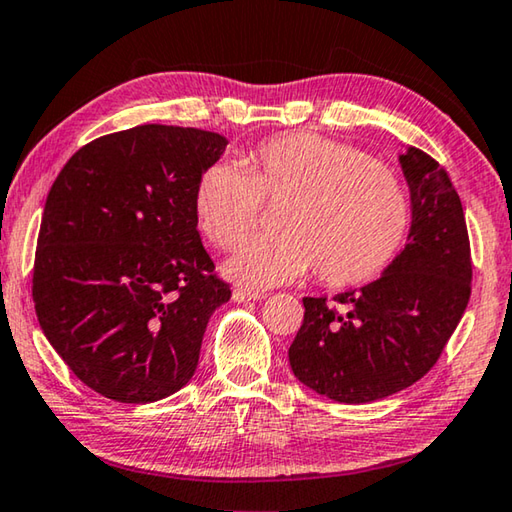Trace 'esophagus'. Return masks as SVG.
I'll return each mask as SVG.
<instances>
[{
  "label": "esophagus",
  "mask_w": 512,
  "mask_h": 512,
  "mask_svg": "<svg viewBox=\"0 0 512 512\" xmlns=\"http://www.w3.org/2000/svg\"><path fill=\"white\" fill-rule=\"evenodd\" d=\"M264 293H255V291H246V289H235L232 291V300L235 302H255L262 300Z\"/></svg>",
  "instance_id": "obj_1"
}]
</instances>
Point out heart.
Instances as JSON below:
<instances>
[{
    "instance_id": "b5f03b06",
    "label": "heart",
    "mask_w": 512,
    "mask_h": 512,
    "mask_svg": "<svg viewBox=\"0 0 512 512\" xmlns=\"http://www.w3.org/2000/svg\"><path fill=\"white\" fill-rule=\"evenodd\" d=\"M246 164L214 162L194 189L198 230L223 250L257 228L262 201L284 203L282 235L246 241L225 264L239 284L277 287L316 268L329 287H357L384 273L411 237L409 187L354 146L287 133L264 140Z\"/></svg>"
}]
</instances>
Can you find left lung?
<instances>
[{"instance_id": "1", "label": "left lung", "mask_w": 512, "mask_h": 512, "mask_svg": "<svg viewBox=\"0 0 512 512\" xmlns=\"http://www.w3.org/2000/svg\"><path fill=\"white\" fill-rule=\"evenodd\" d=\"M400 167L413 201L400 257L334 302L302 298L305 320L289 348L293 375L341 404L384 400L427 375L470 300V239L452 180L415 146Z\"/></svg>"}]
</instances>
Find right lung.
Returning a JSON list of instances; mask_svg holds the SVG:
<instances>
[{"instance_id": "obj_1", "label": "right lung", "mask_w": 512, "mask_h": 512, "mask_svg": "<svg viewBox=\"0 0 512 512\" xmlns=\"http://www.w3.org/2000/svg\"><path fill=\"white\" fill-rule=\"evenodd\" d=\"M225 146L198 128L135 126L85 144L49 189L36 314L69 370L108 400L180 391L207 320L230 300L194 216L198 178Z\"/></svg>"}]
</instances>
